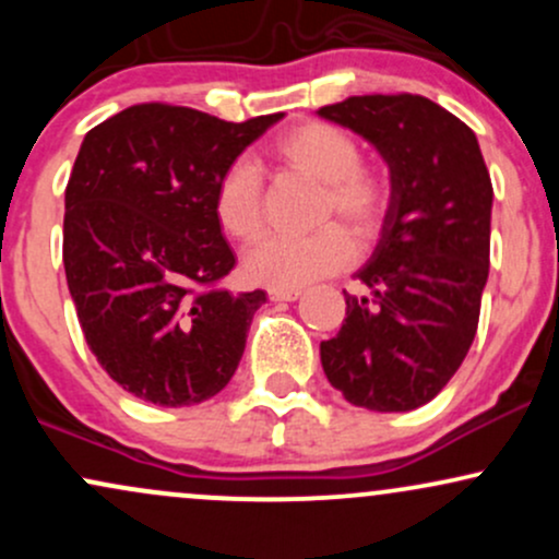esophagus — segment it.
I'll use <instances>...</instances> for the list:
<instances>
[{
    "instance_id": "obj_1",
    "label": "esophagus",
    "mask_w": 559,
    "mask_h": 559,
    "mask_svg": "<svg viewBox=\"0 0 559 559\" xmlns=\"http://www.w3.org/2000/svg\"><path fill=\"white\" fill-rule=\"evenodd\" d=\"M273 301H297L301 297V288H271Z\"/></svg>"
}]
</instances>
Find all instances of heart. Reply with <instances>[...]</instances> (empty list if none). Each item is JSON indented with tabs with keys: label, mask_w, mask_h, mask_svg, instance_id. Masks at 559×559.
<instances>
[{
	"label": "heart",
	"mask_w": 559,
	"mask_h": 559,
	"mask_svg": "<svg viewBox=\"0 0 559 559\" xmlns=\"http://www.w3.org/2000/svg\"><path fill=\"white\" fill-rule=\"evenodd\" d=\"M275 163L320 183L318 221L338 217L357 241H370L389 210V176L362 163L360 146L342 128L305 120L286 128L267 150ZM215 221L228 239L249 243L262 228V181L249 159L221 173L213 194ZM349 234L336 223L307 236H267L243 260V275L267 288H301L342 271L352 260Z\"/></svg>",
	"instance_id": "heart-1"
}]
</instances>
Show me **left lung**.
I'll use <instances>...</instances> for the list:
<instances>
[{
  "instance_id": "8db88e82",
  "label": "left lung",
  "mask_w": 559,
  "mask_h": 559,
  "mask_svg": "<svg viewBox=\"0 0 559 559\" xmlns=\"http://www.w3.org/2000/svg\"><path fill=\"white\" fill-rule=\"evenodd\" d=\"M376 146L391 199L373 258L346 294L342 331L320 362L346 402L407 413L457 373L489 278L491 178L476 133L418 94H365L320 107Z\"/></svg>"
}]
</instances>
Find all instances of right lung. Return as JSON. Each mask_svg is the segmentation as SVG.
Here are the masks:
<instances>
[{
	"label": "right lung",
	"instance_id": "right-lung-1",
	"mask_svg": "<svg viewBox=\"0 0 559 559\" xmlns=\"http://www.w3.org/2000/svg\"><path fill=\"white\" fill-rule=\"evenodd\" d=\"M281 118L228 123L150 102L83 139L66 189L62 262L88 349L128 394L189 407L239 368L265 292L217 286L236 258L213 194L221 173Z\"/></svg>",
	"mask_w": 559,
	"mask_h": 559
}]
</instances>
